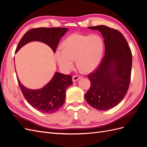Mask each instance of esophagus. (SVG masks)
Wrapping results in <instances>:
<instances>
[{
  "instance_id": "obj_1",
  "label": "esophagus",
  "mask_w": 147,
  "mask_h": 147,
  "mask_svg": "<svg viewBox=\"0 0 147 147\" xmlns=\"http://www.w3.org/2000/svg\"><path fill=\"white\" fill-rule=\"evenodd\" d=\"M80 78V77L78 76V75H74L72 77V80H73V82H77Z\"/></svg>"
}]
</instances>
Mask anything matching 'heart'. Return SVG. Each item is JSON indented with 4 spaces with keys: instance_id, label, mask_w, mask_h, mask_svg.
Segmentation results:
<instances>
[{
    "instance_id": "heart-1",
    "label": "heart",
    "mask_w": 147,
    "mask_h": 147,
    "mask_svg": "<svg viewBox=\"0 0 147 147\" xmlns=\"http://www.w3.org/2000/svg\"><path fill=\"white\" fill-rule=\"evenodd\" d=\"M63 48L55 52L56 59L64 72L72 70L77 59V65L84 72H90L100 64L104 49L102 38L98 34H74L65 38Z\"/></svg>"
}]
</instances>
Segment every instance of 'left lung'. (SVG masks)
Returning <instances> with one entry per match:
<instances>
[{
	"label": "left lung",
	"mask_w": 147,
	"mask_h": 147,
	"mask_svg": "<svg viewBox=\"0 0 147 147\" xmlns=\"http://www.w3.org/2000/svg\"><path fill=\"white\" fill-rule=\"evenodd\" d=\"M88 28L101 32L105 55L94 72L88 75L91 86L84 97L92 107L105 111L117 105L126 94L131 81L132 53L118 30L104 25Z\"/></svg>",
	"instance_id": "left-lung-1"
}]
</instances>
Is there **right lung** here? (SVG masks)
Returning a JSON list of instances; mask_svg holds the SVG:
<instances>
[{
  "instance_id": "1",
  "label": "right lung",
  "mask_w": 147,
  "mask_h": 147,
  "mask_svg": "<svg viewBox=\"0 0 147 147\" xmlns=\"http://www.w3.org/2000/svg\"><path fill=\"white\" fill-rule=\"evenodd\" d=\"M68 30L64 28H39L28 31L22 37L15 53L25 44L32 41H39L50 46L54 53L61 38ZM21 91L28 103L42 113H53L61 109L65 102V91L72 85V76L56 72L47 85L39 90H30L24 86L18 78Z\"/></svg>"
}]
</instances>
